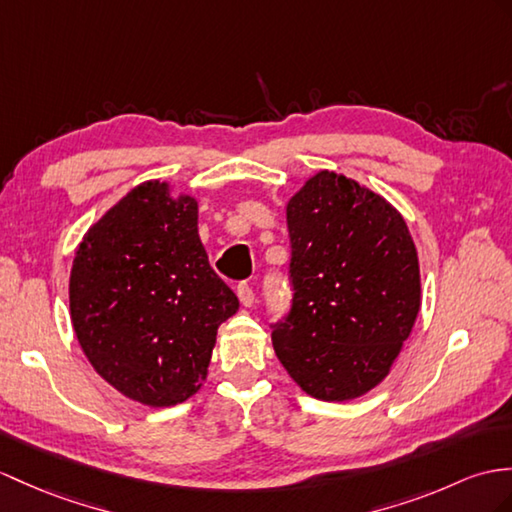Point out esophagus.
<instances>
[{
    "mask_svg": "<svg viewBox=\"0 0 512 512\" xmlns=\"http://www.w3.org/2000/svg\"><path fill=\"white\" fill-rule=\"evenodd\" d=\"M236 295H239L241 304H243L245 308L254 306V302H256V295H254V291H252V286L245 284V282H241L239 286H236Z\"/></svg>",
    "mask_w": 512,
    "mask_h": 512,
    "instance_id": "1",
    "label": "esophagus"
}]
</instances>
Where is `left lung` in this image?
Listing matches in <instances>:
<instances>
[{
  "label": "left lung",
  "mask_w": 512,
  "mask_h": 512,
  "mask_svg": "<svg viewBox=\"0 0 512 512\" xmlns=\"http://www.w3.org/2000/svg\"><path fill=\"white\" fill-rule=\"evenodd\" d=\"M293 304L273 323L302 391L347 402L378 386L413 332L419 258L404 217L378 193L323 169L286 204Z\"/></svg>",
  "instance_id": "left-lung-1"
}]
</instances>
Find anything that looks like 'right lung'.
<instances>
[{"mask_svg":"<svg viewBox=\"0 0 512 512\" xmlns=\"http://www.w3.org/2000/svg\"><path fill=\"white\" fill-rule=\"evenodd\" d=\"M69 310L99 376L130 400L162 408L202 389L217 330L239 299L208 263L197 199L149 180L84 234Z\"/></svg>","mask_w":512,"mask_h":512,"instance_id":"obj_1","label":"right lung"}]
</instances>
